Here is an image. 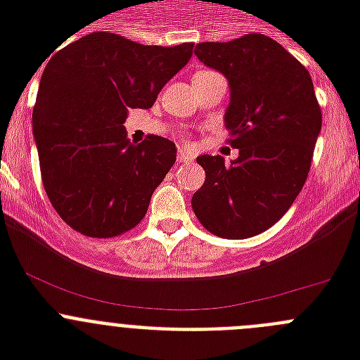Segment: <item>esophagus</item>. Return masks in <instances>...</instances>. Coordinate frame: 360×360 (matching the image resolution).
<instances>
[{
	"instance_id": "esophagus-1",
	"label": "esophagus",
	"mask_w": 360,
	"mask_h": 360,
	"mask_svg": "<svg viewBox=\"0 0 360 360\" xmlns=\"http://www.w3.org/2000/svg\"><path fill=\"white\" fill-rule=\"evenodd\" d=\"M189 160H193V157H191L189 153L180 149V151H178V162H189Z\"/></svg>"
}]
</instances>
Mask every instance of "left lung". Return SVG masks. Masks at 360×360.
Masks as SVG:
<instances>
[{"mask_svg": "<svg viewBox=\"0 0 360 360\" xmlns=\"http://www.w3.org/2000/svg\"><path fill=\"white\" fill-rule=\"evenodd\" d=\"M195 53L229 81L224 122L240 155L231 164L219 155L196 158L205 182L191 205L216 236L252 238L290 209L307 182L323 124L314 82L295 57L263 34L200 43Z\"/></svg>", "mask_w": 360, "mask_h": 360, "instance_id": "1", "label": "left lung"}]
</instances>
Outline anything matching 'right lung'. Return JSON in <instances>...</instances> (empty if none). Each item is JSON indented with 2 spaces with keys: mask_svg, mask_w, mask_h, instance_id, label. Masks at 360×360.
Masks as SVG:
<instances>
[{
  "mask_svg": "<svg viewBox=\"0 0 360 360\" xmlns=\"http://www.w3.org/2000/svg\"><path fill=\"white\" fill-rule=\"evenodd\" d=\"M193 43L146 46L110 32L66 44L41 75L32 128L43 186L57 214L90 238L141 224L176 160L171 141L129 142L124 122L189 63Z\"/></svg>",
  "mask_w": 360,
  "mask_h": 360,
  "instance_id": "1",
  "label": "right lung"
}]
</instances>
